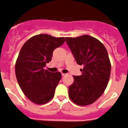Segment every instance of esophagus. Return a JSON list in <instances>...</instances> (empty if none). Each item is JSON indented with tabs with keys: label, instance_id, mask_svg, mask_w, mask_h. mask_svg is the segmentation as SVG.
Here are the masks:
<instances>
[{
	"label": "esophagus",
	"instance_id": "1",
	"mask_svg": "<svg viewBox=\"0 0 128 128\" xmlns=\"http://www.w3.org/2000/svg\"><path fill=\"white\" fill-rule=\"evenodd\" d=\"M62 76H66V74L62 73Z\"/></svg>",
	"mask_w": 128,
	"mask_h": 128
}]
</instances>
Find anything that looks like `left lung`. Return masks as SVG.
<instances>
[{"label":"left lung","mask_w":128,"mask_h":128,"mask_svg":"<svg viewBox=\"0 0 128 128\" xmlns=\"http://www.w3.org/2000/svg\"><path fill=\"white\" fill-rule=\"evenodd\" d=\"M66 39L77 64L84 67L81 76H73L69 98L77 105L92 104L104 94L110 77L111 62L106 49L98 40L89 35Z\"/></svg>","instance_id":"obj_1"}]
</instances>
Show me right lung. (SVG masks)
Here are the masks:
<instances>
[{"instance_id": "right-lung-1", "label": "right lung", "mask_w": 128, "mask_h": 128, "mask_svg": "<svg viewBox=\"0 0 128 128\" xmlns=\"http://www.w3.org/2000/svg\"><path fill=\"white\" fill-rule=\"evenodd\" d=\"M65 40L64 37L40 34L27 40L20 50L15 75L24 94L34 104H45L54 97L61 73L51 72L44 68L51 60L54 50Z\"/></svg>"}]
</instances>
